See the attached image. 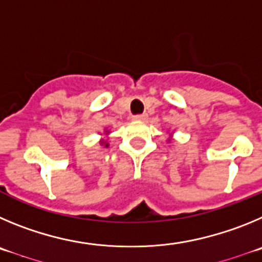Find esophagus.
Masks as SVG:
<instances>
[{
    "instance_id": "1",
    "label": "esophagus",
    "mask_w": 262,
    "mask_h": 262,
    "mask_svg": "<svg viewBox=\"0 0 262 262\" xmlns=\"http://www.w3.org/2000/svg\"><path fill=\"white\" fill-rule=\"evenodd\" d=\"M134 120H137V121H145L146 119H147V115L146 114H141V115H134L133 116Z\"/></svg>"
}]
</instances>
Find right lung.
<instances>
[{
	"mask_svg": "<svg viewBox=\"0 0 262 262\" xmlns=\"http://www.w3.org/2000/svg\"><path fill=\"white\" fill-rule=\"evenodd\" d=\"M105 146H108V143H105Z\"/></svg>",
	"mask_w": 262,
	"mask_h": 262,
	"instance_id": "1",
	"label": "right lung"
}]
</instances>
